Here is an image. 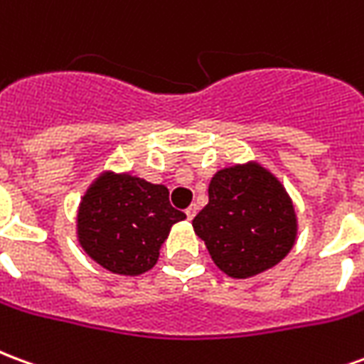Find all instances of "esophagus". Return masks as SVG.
<instances>
[{"label": "esophagus", "mask_w": 364, "mask_h": 364, "mask_svg": "<svg viewBox=\"0 0 364 364\" xmlns=\"http://www.w3.org/2000/svg\"><path fill=\"white\" fill-rule=\"evenodd\" d=\"M185 214H187V218H189V220H193V218H195V214H197V205H191L189 208L185 210Z\"/></svg>", "instance_id": "esophagus-1"}]
</instances>
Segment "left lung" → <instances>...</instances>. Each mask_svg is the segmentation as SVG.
<instances>
[{
  "label": "left lung",
  "instance_id": "obj_1",
  "mask_svg": "<svg viewBox=\"0 0 364 364\" xmlns=\"http://www.w3.org/2000/svg\"><path fill=\"white\" fill-rule=\"evenodd\" d=\"M193 228L220 271L247 279L287 257L296 240V214L281 181L250 161L216 171Z\"/></svg>",
  "mask_w": 364,
  "mask_h": 364
}]
</instances>
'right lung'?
I'll list each match as a JSON object with an SVG mask.
<instances>
[{"instance_id":"right-lung-1","label":"right lung","mask_w":364,"mask_h":364,"mask_svg":"<svg viewBox=\"0 0 364 364\" xmlns=\"http://www.w3.org/2000/svg\"><path fill=\"white\" fill-rule=\"evenodd\" d=\"M185 218L169 205L164 185L105 171L80 203L77 240L101 267L136 277L156 265L171 226Z\"/></svg>"}]
</instances>
